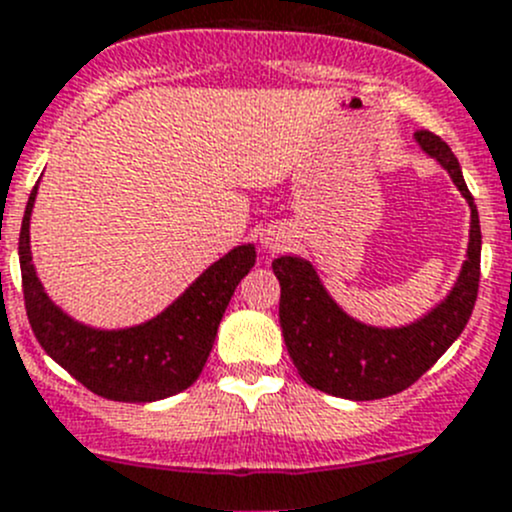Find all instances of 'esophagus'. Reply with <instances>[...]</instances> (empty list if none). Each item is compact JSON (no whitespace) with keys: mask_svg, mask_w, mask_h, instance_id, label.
I'll use <instances>...</instances> for the list:
<instances>
[{"mask_svg":"<svg viewBox=\"0 0 512 512\" xmlns=\"http://www.w3.org/2000/svg\"><path fill=\"white\" fill-rule=\"evenodd\" d=\"M287 245V235L282 230H277V227H272V230H267L265 235H262V247L270 252L275 250H282V247Z\"/></svg>","mask_w":512,"mask_h":512,"instance_id":"1","label":"esophagus"}]
</instances>
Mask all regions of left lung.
Wrapping results in <instances>:
<instances>
[{
	"label": "left lung",
	"instance_id": "8db88e82",
	"mask_svg": "<svg viewBox=\"0 0 512 512\" xmlns=\"http://www.w3.org/2000/svg\"><path fill=\"white\" fill-rule=\"evenodd\" d=\"M415 142L450 175L470 207V240L453 290L420 320L375 327L347 315L330 297L310 260L280 255L272 260L280 280V327L287 352L310 388L345 400H380L403 393L440 360L473 315L480 282V220L463 180L458 157L433 132Z\"/></svg>",
	"mask_w": 512,
	"mask_h": 512
}]
</instances>
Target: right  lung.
I'll list each match as a JSON object with an SVG mask.
<instances>
[{"instance_id": "1", "label": "right lung", "mask_w": 512, "mask_h": 512, "mask_svg": "<svg viewBox=\"0 0 512 512\" xmlns=\"http://www.w3.org/2000/svg\"><path fill=\"white\" fill-rule=\"evenodd\" d=\"M37 187L19 232V267L29 325L44 352L94 395L119 403H155L190 388L210 357L232 292L255 265V245L232 247L152 320L102 330L69 317L39 282L29 247Z\"/></svg>"}]
</instances>
